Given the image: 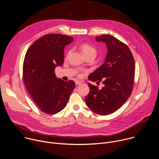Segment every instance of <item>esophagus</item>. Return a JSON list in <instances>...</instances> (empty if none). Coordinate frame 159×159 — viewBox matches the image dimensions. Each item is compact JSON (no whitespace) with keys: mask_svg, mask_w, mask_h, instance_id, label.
Wrapping results in <instances>:
<instances>
[{"mask_svg":"<svg viewBox=\"0 0 159 159\" xmlns=\"http://www.w3.org/2000/svg\"><path fill=\"white\" fill-rule=\"evenodd\" d=\"M75 84L77 85H80V84H81V82H80L79 80H77V81L75 82Z\"/></svg>","mask_w":159,"mask_h":159,"instance_id":"esophagus-1","label":"esophagus"}]
</instances>
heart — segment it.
Instances as JSON below:
<instances>
[{
	"instance_id": "1",
	"label": "heart",
	"mask_w": 159,
	"mask_h": 159,
	"mask_svg": "<svg viewBox=\"0 0 159 159\" xmlns=\"http://www.w3.org/2000/svg\"><path fill=\"white\" fill-rule=\"evenodd\" d=\"M80 48L83 53V55H84V57H87L90 55H96L97 53V51L96 50V48L93 47L92 45H90L88 43H82Z\"/></svg>"
}]
</instances>
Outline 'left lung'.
I'll return each instance as SVG.
<instances>
[{
    "label": "left lung",
    "instance_id": "left-lung-1",
    "mask_svg": "<svg viewBox=\"0 0 159 159\" xmlns=\"http://www.w3.org/2000/svg\"><path fill=\"white\" fill-rule=\"evenodd\" d=\"M106 43L107 52L104 62L89 76L93 82L102 81L101 89L88 83L90 91L85 101L99 115H108L120 109L131 94L135 71L133 55L126 44L110 34L96 36Z\"/></svg>",
    "mask_w": 159,
    "mask_h": 159
}]
</instances>
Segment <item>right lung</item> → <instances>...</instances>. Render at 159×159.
<instances>
[{
  "instance_id": "1",
  "label": "right lung",
  "mask_w": 159,
  "mask_h": 159,
  "mask_svg": "<svg viewBox=\"0 0 159 159\" xmlns=\"http://www.w3.org/2000/svg\"><path fill=\"white\" fill-rule=\"evenodd\" d=\"M74 38L60 34H46L28 50L23 63V81L39 109L55 115L65 108L75 88L74 81L65 82L55 74L64 61L63 50Z\"/></svg>"
}]
</instances>
